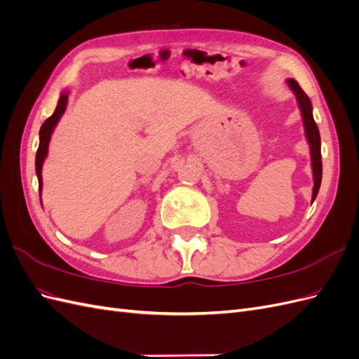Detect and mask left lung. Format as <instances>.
Returning <instances> with one entry per match:
<instances>
[{"instance_id": "8db88e82", "label": "left lung", "mask_w": 359, "mask_h": 359, "mask_svg": "<svg viewBox=\"0 0 359 359\" xmlns=\"http://www.w3.org/2000/svg\"><path fill=\"white\" fill-rule=\"evenodd\" d=\"M287 83L290 86V90L295 93L297 102L299 104L301 115H302V121H304V128H306V136L310 144V154H311V168H313V180H314V186H313V196L311 202L316 199L318 191L320 187V181H322V154H320V135H319V128L318 124L314 123L313 112H311V102L309 99V95L301 90V86L295 79H287Z\"/></svg>"}]
</instances>
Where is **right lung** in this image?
Returning a JSON list of instances; mask_svg holds the SVG:
<instances>
[{
  "instance_id": "1",
  "label": "right lung",
  "mask_w": 359,
  "mask_h": 359,
  "mask_svg": "<svg viewBox=\"0 0 359 359\" xmlns=\"http://www.w3.org/2000/svg\"><path fill=\"white\" fill-rule=\"evenodd\" d=\"M67 97H69L67 93H62L60 95V100H58L55 112H53L40 127V144H39V149H37V154H36V172H37V178H39V191H40V194H41V186H43L41 166H43V161H45V158L48 156V147H49L50 135L53 132V128H55L57 123L60 121V118L62 116L64 111H66Z\"/></svg>"
}]
</instances>
